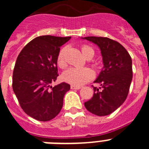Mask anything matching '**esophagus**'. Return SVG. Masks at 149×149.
<instances>
[{
	"mask_svg": "<svg viewBox=\"0 0 149 149\" xmlns=\"http://www.w3.org/2000/svg\"><path fill=\"white\" fill-rule=\"evenodd\" d=\"M71 89H81V86H74V85H71Z\"/></svg>",
	"mask_w": 149,
	"mask_h": 149,
	"instance_id": "1",
	"label": "esophagus"
}]
</instances>
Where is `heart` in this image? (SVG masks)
Instances as JSON below:
<instances>
[{
  "instance_id": "obj_1",
  "label": "heart",
  "mask_w": 149,
  "mask_h": 149,
  "mask_svg": "<svg viewBox=\"0 0 149 149\" xmlns=\"http://www.w3.org/2000/svg\"><path fill=\"white\" fill-rule=\"evenodd\" d=\"M66 48H63L59 51L56 56V65L59 68H65L67 66V62L65 60V55ZM82 54L86 59H92L94 56L95 51L90 46L84 45L81 46ZM94 77V72L89 68H71L63 72L62 78L65 82L74 86H81L90 81Z\"/></svg>"
}]
</instances>
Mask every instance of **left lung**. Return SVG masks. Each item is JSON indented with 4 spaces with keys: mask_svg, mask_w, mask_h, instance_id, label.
Wrapping results in <instances>:
<instances>
[{
    "mask_svg": "<svg viewBox=\"0 0 149 149\" xmlns=\"http://www.w3.org/2000/svg\"><path fill=\"white\" fill-rule=\"evenodd\" d=\"M101 49L104 68L95 83L101 84L99 89L93 86L94 94L84 103L88 111L96 116H107L124 103L132 81V60L127 50L119 42L107 37L87 36Z\"/></svg>",
    "mask_w": 149,
    "mask_h": 149,
    "instance_id": "left-lung-1",
    "label": "left lung"
}]
</instances>
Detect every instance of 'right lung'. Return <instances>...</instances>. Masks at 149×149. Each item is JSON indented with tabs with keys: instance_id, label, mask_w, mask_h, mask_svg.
<instances>
[{
	"instance_id": "1",
	"label": "right lung",
	"mask_w": 149,
	"mask_h": 149,
	"mask_svg": "<svg viewBox=\"0 0 149 149\" xmlns=\"http://www.w3.org/2000/svg\"><path fill=\"white\" fill-rule=\"evenodd\" d=\"M71 39L41 36L27 43L17 57L13 70V89L24 113L36 120L50 121L58 115L70 85L51 84L56 80V56Z\"/></svg>"
}]
</instances>
